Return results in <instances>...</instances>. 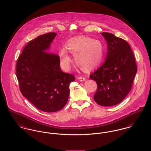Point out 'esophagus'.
I'll use <instances>...</instances> for the list:
<instances>
[{
	"label": "esophagus",
	"instance_id": "esophagus-1",
	"mask_svg": "<svg viewBox=\"0 0 151 151\" xmlns=\"http://www.w3.org/2000/svg\"><path fill=\"white\" fill-rule=\"evenodd\" d=\"M78 79H79L80 80V81H81V82H83V81H86V78H85L84 77H79Z\"/></svg>",
	"mask_w": 151,
	"mask_h": 151
}]
</instances>
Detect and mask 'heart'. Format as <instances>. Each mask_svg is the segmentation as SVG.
<instances>
[{
  "instance_id": "b5f03b06",
  "label": "heart",
  "mask_w": 151,
  "mask_h": 151,
  "mask_svg": "<svg viewBox=\"0 0 151 151\" xmlns=\"http://www.w3.org/2000/svg\"><path fill=\"white\" fill-rule=\"evenodd\" d=\"M68 51L75 55V60L79 67L86 70L99 65L103 58L104 48L101 41L86 36H78L68 40ZM65 49L60 51L62 66L65 69L70 67L71 58Z\"/></svg>"
}]
</instances>
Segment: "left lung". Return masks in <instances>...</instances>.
<instances>
[{"mask_svg":"<svg viewBox=\"0 0 151 151\" xmlns=\"http://www.w3.org/2000/svg\"><path fill=\"white\" fill-rule=\"evenodd\" d=\"M108 52L104 64L90 75L97 84L94 100L101 106L119 104L132 89L137 67L129 43L114 34L102 32Z\"/></svg>","mask_w":151,"mask_h":151,"instance_id":"1","label":"left lung"}]
</instances>
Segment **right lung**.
Wrapping results in <instances>:
<instances>
[{"label": "right lung", "instance_id": "right-lung-1", "mask_svg": "<svg viewBox=\"0 0 151 151\" xmlns=\"http://www.w3.org/2000/svg\"><path fill=\"white\" fill-rule=\"evenodd\" d=\"M49 32L28 42L17 59L16 75L22 96L40 111L54 112L67 104L73 75L63 72L57 54L49 49L56 36Z\"/></svg>", "mask_w": 151, "mask_h": 151}]
</instances>
